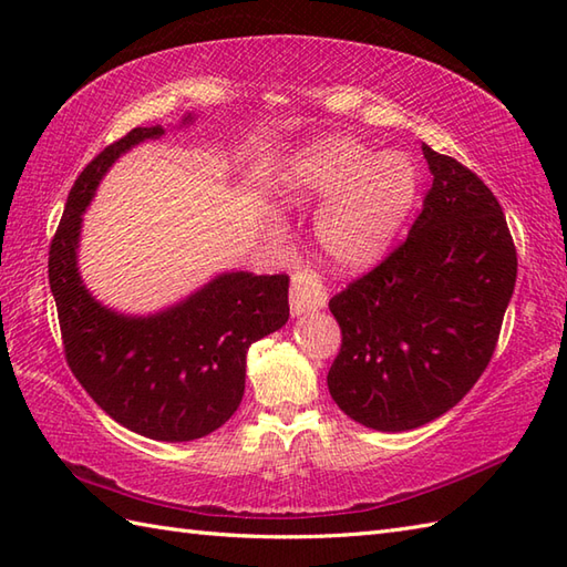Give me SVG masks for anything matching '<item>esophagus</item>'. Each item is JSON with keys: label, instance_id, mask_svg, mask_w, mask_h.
I'll return each instance as SVG.
<instances>
[{"label": "esophagus", "instance_id": "obj_1", "mask_svg": "<svg viewBox=\"0 0 567 567\" xmlns=\"http://www.w3.org/2000/svg\"><path fill=\"white\" fill-rule=\"evenodd\" d=\"M329 302L327 287H323L321 277L315 270H297L292 275V287H290V307L292 315H307V311L323 309Z\"/></svg>", "mask_w": 567, "mask_h": 567}]
</instances>
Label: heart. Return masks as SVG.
<instances>
[{
    "instance_id": "obj_1",
    "label": "heart",
    "mask_w": 567,
    "mask_h": 567,
    "mask_svg": "<svg viewBox=\"0 0 567 567\" xmlns=\"http://www.w3.org/2000/svg\"><path fill=\"white\" fill-rule=\"evenodd\" d=\"M315 240L323 260L360 272L390 248L416 199V171L402 153L375 155L351 136L305 143L277 175L275 199L287 209L320 202Z\"/></svg>"
}]
</instances>
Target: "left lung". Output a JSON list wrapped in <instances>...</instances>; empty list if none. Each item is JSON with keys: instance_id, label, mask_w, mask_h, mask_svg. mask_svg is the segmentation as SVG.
<instances>
[{"instance_id": "obj_1", "label": "left lung", "mask_w": 567, "mask_h": 567, "mask_svg": "<svg viewBox=\"0 0 567 567\" xmlns=\"http://www.w3.org/2000/svg\"><path fill=\"white\" fill-rule=\"evenodd\" d=\"M433 175L402 246L331 297L343 333L329 370L341 412L409 431L449 412L483 375L516 282V248L492 189L421 146Z\"/></svg>"}]
</instances>
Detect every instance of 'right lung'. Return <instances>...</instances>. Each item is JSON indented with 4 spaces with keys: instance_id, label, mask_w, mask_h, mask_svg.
<instances>
[{
    "instance_id": "right-lung-1",
    "label": "right lung",
    "mask_w": 567,
    "mask_h": 567,
    "mask_svg": "<svg viewBox=\"0 0 567 567\" xmlns=\"http://www.w3.org/2000/svg\"><path fill=\"white\" fill-rule=\"evenodd\" d=\"M192 122L187 114L183 126ZM163 134V126L128 131L80 173L48 250V280L72 375L122 426L179 443L207 436L234 416L250 343L290 319V277L221 272L148 317L122 315L92 297L78 268L82 214L126 151Z\"/></svg>"
}]
</instances>
